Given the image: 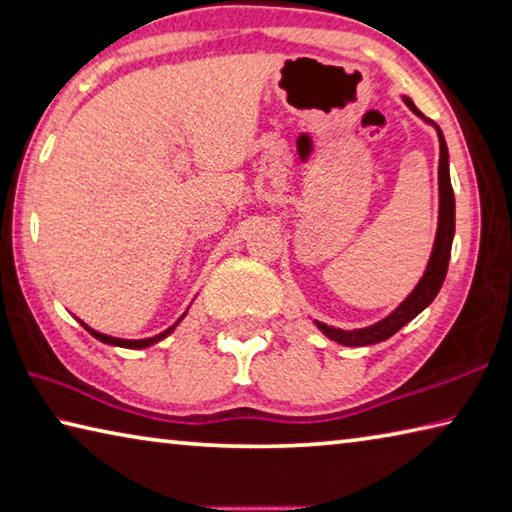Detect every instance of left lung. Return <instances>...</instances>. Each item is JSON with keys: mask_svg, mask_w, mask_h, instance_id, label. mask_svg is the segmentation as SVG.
Masks as SVG:
<instances>
[{"mask_svg": "<svg viewBox=\"0 0 512 512\" xmlns=\"http://www.w3.org/2000/svg\"><path fill=\"white\" fill-rule=\"evenodd\" d=\"M407 107L414 114H418L420 119H425L423 112L418 110L411 98L405 96ZM429 121V119H425ZM432 123V121H429ZM434 125V123H432ZM438 132V143H441V159H438V229H436V240H434V249L432 256H429L427 270L423 274V279L418 281L414 292L400 303V306L391 312L387 319L378 321L369 328H357V330H342V328H333L321 324V321H315L317 328L324 333L328 339H333L337 344L344 346H371L384 342L398 333V330L409 324L411 319L418 317L429 303L436 299L438 290L445 281L447 274V265H450V254H452V240H454V215H456V204H454V191H452V182H450V157H447V143L445 137L438 125H434Z\"/></svg>", "mask_w": 512, "mask_h": 512, "instance_id": "obj_1", "label": "left lung"}]
</instances>
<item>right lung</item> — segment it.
<instances>
[{
	"label": "right lung",
	"instance_id": "1",
	"mask_svg": "<svg viewBox=\"0 0 512 512\" xmlns=\"http://www.w3.org/2000/svg\"><path fill=\"white\" fill-rule=\"evenodd\" d=\"M182 317H184V315H182ZM182 317H179V321H182ZM179 321H177V324H179ZM80 324H83V321H80ZM177 324H175V326H177ZM83 326H85V324H83ZM175 326H170L168 330H164V333H159V335H155V337H148V339H119V337H110V335L96 333V330H92L89 326H85V330H89V335H94L96 339H101L103 344H112V346H121V348H146V346L157 344L159 339L168 337V335L175 330Z\"/></svg>",
	"mask_w": 512,
	"mask_h": 512
}]
</instances>
